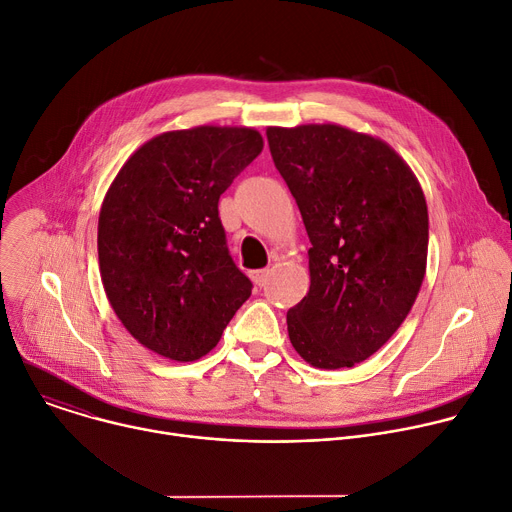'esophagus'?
<instances>
[{"mask_svg":"<svg viewBox=\"0 0 512 512\" xmlns=\"http://www.w3.org/2000/svg\"><path fill=\"white\" fill-rule=\"evenodd\" d=\"M269 277H271V271H269V269H257V271H251V279H253V283H255V285H259V287L267 285Z\"/></svg>","mask_w":512,"mask_h":512,"instance_id":"obj_1","label":"esophagus"}]
</instances>
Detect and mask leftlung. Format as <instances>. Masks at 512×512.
<instances>
[{
    "label": "left lung",
    "mask_w": 512,
    "mask_h": 512,
    "mask_svg": "<svg viewBox=\"0 0 512 512\" xmlns=\"http://www.w3.org/2000/svg\"><path fill=\"white\" fill-rule=\"evenodd\" d=\"M275 168L310 237V291L287 312L291 346L316 369L375 354L403 324L427 265L419 180L379 137L336 123L267 127Z\"/></svg>",
    "instance_id": "8db88e82"
}]
</instances>
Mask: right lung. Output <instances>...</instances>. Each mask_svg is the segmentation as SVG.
I'll use <instances>...</instances> for the list:
<instances>
[{
	"mask_svg": "<svg viewBox=\"0 0 512 512\" xmlns=\"http://www.w3.org/2000/svg\"><path fill=\"white\" fill-rule=\"evenodd\" d=\"M253 127L198 125L137 148L99 212L107 300L145 348L178 362L208 354L253 283L233 263L218 198L261 154Z\"/></svg>",
	"mask_w": 512,
	"mask_h": 512,
	"instance_id": "1",
	"label": "right lung"
}]
</instances>
